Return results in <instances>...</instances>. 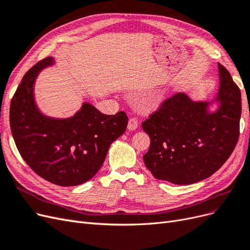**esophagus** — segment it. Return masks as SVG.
Returning <instances> with one entry per match:
<instances>
[{
	"mask_svg": "<svg viewBox=\"0 0 250 250\" xmlns=\"http://www.w3.org/2000/svg\"><path fill=\"white\" fill-rule=\"evenodd\" d=\"M138 126V120L136 118H131L128 119V123H127V130L128 131H134Z\"/></svg>",
	"mask_w": 250,
	"mask_h": 250,
	"instance_id": "1",
	"label": "esophagus"
}]
</instances>
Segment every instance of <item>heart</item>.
<instances>
[{
  "mask_svg": "<svg viewBox=\"0 0 250 250\" xmlns=\"http://www.w3.org/2000/svg\"><path fill=\"white\" fill-rule=\"evenodd\" d=\"M146 104L148 108H156L158 106V102L155 99H147L146 101Z\"/></svg>",
  "mask_w": 250,
  "mask_h": 250,
  "instance_id": "heart-1",
  "label": "heart"
}]
</instances>
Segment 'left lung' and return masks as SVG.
Listing matches in <instances>:
<instances>
[{
  "mask_svg": "<svg viewBox=\"0 0 250 250\" xmlns=\"http://www.w3.org/2000/svg\"><path fill=\"white\" fill-rule=\"evenodd\" d=\"M219 89L211 102L179 92L142 124L150 138L144 164L157 180L176 185L203 181L215 173L235 149L242 104L239 87L218 63ZM213 103L219 106L210 111Z\"/></svg>",
  "mask_w": 250,
  "mask_h": 250,
  "instance_id": "obj_1",
  "label": "left lung"
}]
</instances>
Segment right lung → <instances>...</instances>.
<instances>
[{"label":"right lung","mask_w":250,"mask_h":250,"mask_svg":"<svg viewBox=\"0 0 250 250\" xmlns=\"http://www.w3.org/2000/svg\"><path fill=\"white\" fill-rule=\"evenodd\" d=\"M55 63L47 57L23 76L10 104L11 133L35 173L58 186H78L98 173L111 143L125 133L127 116L123 111L104 115L87 102L67 118L43 114L35 101V82Z\"/></svg>","instance_id":"obj_1"}]
</instances>
